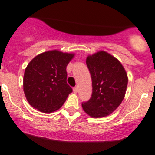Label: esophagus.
I'll return each mask as SVG.
<instances>
[{
	"label": "esophagus",
	"instance_id": "esophagus-1",
	"mask_svg": "<svg viewBox=\"0 0 155 155\" xmlns=\"http://www.w3.org/2000/svg\"><path fill=\"white\" fill-rule=\"evenodd\" d=\"M78 90H79V89H78V86H75V87L73 88V92H74L75 93H77Z\"/></svg>",
	"mask_w": 155,
	"mask_h": 155
}]
</instances>
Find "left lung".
Here are the masks:
<instances>
[{"label": "left lung", "instance_id": "left-lung-1", "mask_svg": "<svg viewBox=\"0 0 155 155\" xmlns=\"http://www.w3.org/2000/svg\"><path fill=\"white\" fill-rule=\"evenodd\" d=\"M86 65L91 75L93 92L82 107L92 117H106L124 98L128 83L126 71L117 58L103 51L88 56Z\"/></svg>", "mask_w": 155, "mask_h": 155}]
</instances>
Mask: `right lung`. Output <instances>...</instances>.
Wrapping results in <instances>:
<instances>
[{"mask_svg":"<svg viewBox=\"0 0 155 155\" xmlns=\"http://www.w3.org/2000/svg\"><path fill=\"white\" fill-rule=\"evenodd\" d=\"M73 56L54 50L40 54L29 62L25 71L23 86L31 107L48 114L62 107L72 92L66 82V66Z\"/></svg>","mask_w":155,"mask_h":155,"instance_id":"1","label":"right lung"}]
</instances>
